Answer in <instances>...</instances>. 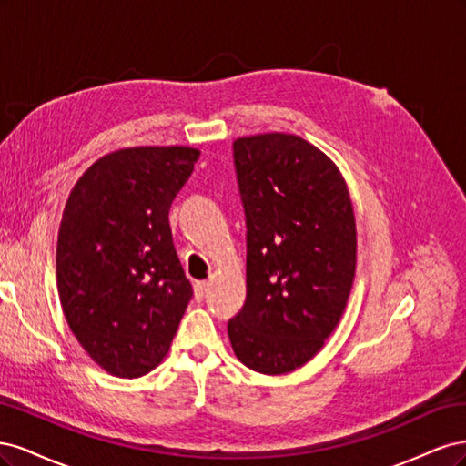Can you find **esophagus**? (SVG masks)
<instances>
[{"label": "esophagus", "mask_w": 466, "mask_h": 466, "mask_svg": "<svg viewBox=\"0 0 466 466\" xmlns=\"http://www.w3.org/2000/svg\"><path fill=\"white\" fill-rule=\"evenodd\" d=\"M208 281H196V286H194V293H196V298L198 299H202L204 298V293L208 291Z\"/></svg>", "instance_id": "34e87169"}]
</instances>
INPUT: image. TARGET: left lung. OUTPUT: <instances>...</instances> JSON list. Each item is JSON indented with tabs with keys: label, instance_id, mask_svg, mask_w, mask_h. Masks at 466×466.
Wrapping results in <instances>:
<instances>
[{
	"label": "left lung",
	"instance_id": "8db88e82",
	"mask_svg": "<svg viewBox=\"0 0 466 466\" xmlns=\"http://www.w3.org/2000/svg\"><path fill=\"white\" fill-rule=\"evenodd\" d=\"M247 216V299L228 332L252 371L313 360L340 322L356 276L354 206L340 168L307 139L268 132L233 142Z\"/></svg>",
	"mask_w": 466,
	"mask_h": 466
}]
</instances>
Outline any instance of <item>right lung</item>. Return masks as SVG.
Instances as JSON below:
<instances>
[{
	"label": "right lung",
	"instance_id": "right-lung-1",
	"mask_svg": "<svg viewBox=\"0 0 466 466\" xmlns=\"http://www.w3.org/2000/svg\"><path fill=\"white\" fill-rule=\"evenodd\" d=\"M198 157L188 146L116 149L67 196L56 248L62 311L87 356L115 377L157 368L192 298L168 209Z\"/></svg>",
	"mask_w": 466,
	"mask_h": 466
}]
</instances>
